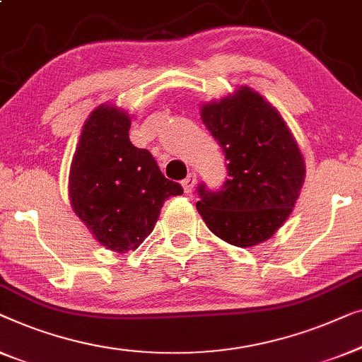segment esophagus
<instances>
[{"instance_id":"obj_1","label":"esophagus","mask_w":362,"mask_h":362,"mask_svg":"<svg viewBox=\"0 0 362 362\" xmlns=\"http://www.w3.org/2000/svg\"><path fill=\"white\" fill-rule=\"evenodd\" d=\"M195 182H197V174L190 172V174L187 175V179L182 180V187H183V190H185V193H190L193 190V187H195Z\"/></svg>"}]
</instances>
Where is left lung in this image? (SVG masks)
Returning <instances> with one entry per match:
<instances>
[{
	"mask_svg": "<svg viewBox=\"0 0 362 362\" xmlns=\"http://www.w3.org/2000/svg\"><path fill=\"white\" fill-rule=\"evenodd\" d=\"M202 121L225 152L220 190L197 188V210L223 241L251 247L274 236L292 213L305 180L297 141L274 106L249 86L202 106Z\"/></svg>",
	"mask_w": 362,
	"mask_h": 362,
	"instance_id": "1",
	"label": "left lung"
}]
</instances>
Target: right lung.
Listing matches in <instances>:
<instances>
[{
	"mask_svg": "<svg viewBox=\"0 0 362 362\" xmlns=\"http://www.w3.org/2000/svg\"><path fill=\"white\" fill-rule=\"evenodd\" d=\"M129 116L101 105L81 129L69 177L74 211L100 244L128 252L154 230L169 197L180 183L165 179L147 149L129 141Z\"/></svg>",
	"mask_w": 362,
	"mask_h": 362,
	"instance_id": "right-lung-1",
	"label": "right lung"
}]
</instances>
